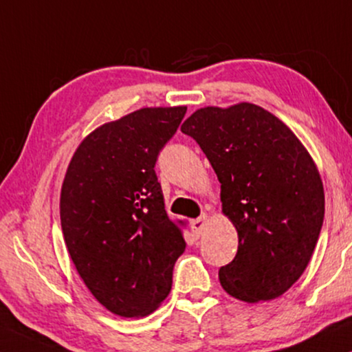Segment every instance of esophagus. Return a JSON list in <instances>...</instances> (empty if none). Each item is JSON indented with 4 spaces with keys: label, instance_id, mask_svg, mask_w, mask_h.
I'll list each match as a JSON object with an SVG mask.
<instances>
[{
    "label": "esophagus",
    "instance_id": "34e87169",
    "mask_svg": "<svg viewBox=\"0 0 352 352\" xmlns=\"http://www.w3.org/2000/svg\"><path fill=\"white\" fill-rule=\"evenodd\" d=\"M206 219H208V216L201 214L200 218H197V219L192 221V234H194L195 239H200V235L204 234Z\"/></svg>",
    "mask_w": 352,
    "mask_h": 352
}]
</instances>
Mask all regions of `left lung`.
I'll use <instances>...</instances> for the list:
<instances>
[{"label":"left lung","mask_w":352,"mask_h":352,"mask_svg":"<svg viewBox=\"0 0 352 352\" xmlns=\"http://www.w3.org/2000/svg\"><path fill=\"white\" fill-rule=\"evenodd\" d=\"M221 182L223 213L237 230L221 287L245 302L282 296L302 276L324 223L319 170L296 134L252 102L201 107L182 123Z\"/></svg>","instance_id":"left-lung-1"}]
</instances>
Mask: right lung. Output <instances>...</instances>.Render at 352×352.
<instances>
[{"label":"right lung","instance_id":"1","mask_svg":"<svg viewBox=\"0 0 352 352\" xmlns=\"http://www.w3.org/2000/svg\"><path fill=\"white\" fill-rule=\"evenodd\" d=\"M186 110L144 107L100 124L67 166L59 205L67 250L93 296L120 317L158 309L186 250V223L168 218L153 170Z\"/></svg>","mask_w":352,"mask_h":352}]
</instances>
